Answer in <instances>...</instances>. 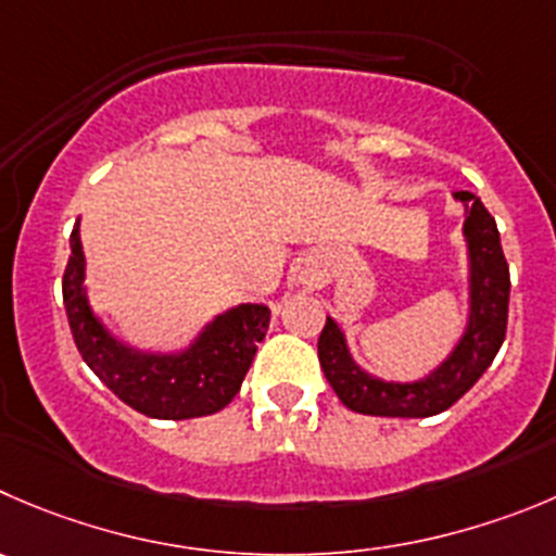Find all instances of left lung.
<instances>
[{
    "instance_id": "8db88e82",
    "label": "left lung",
    "mask_w": 556,
    "mask_h": 556,
    "mask_svg": "<svg viewBox=\"0 0 556 556\" xmlns=\"http://www.w3.org/2000/svg\"><path fill=\"white\" fill-rule=\"evenodd\" d=\"M464 207L467 256V316L462 336L433 368L417 379H384L354 361L346 332L332 316L319 336V363L343 406L377 417H431L456 404L500 352L507 330L510 269L502 253L496 220L478 195L456 190Z\"/></svg>"
}]
</instances>
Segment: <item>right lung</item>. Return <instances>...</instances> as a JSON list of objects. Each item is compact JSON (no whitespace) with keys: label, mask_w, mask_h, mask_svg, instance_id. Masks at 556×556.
<instances>
[{"label":"right lung","mask_w":556,"mask_h":556,"mask_svg":"<svg viewBox=\"0 0 556 556\" xmlns=\"http://www.w3.org/2000/svg\"><path fill=\"white\" fill-rule=\"evenodd\" d=\"M81 220L71 235V262L62 281L73 341L94 377L136 412L157 420H190L220 412L242 388L248 368L269 325L264 303L220 311L174 349H141L123 341L98 316L87 292V256Z\"/></svg>","instance_id":"right-lung-1"}]
</instances>
